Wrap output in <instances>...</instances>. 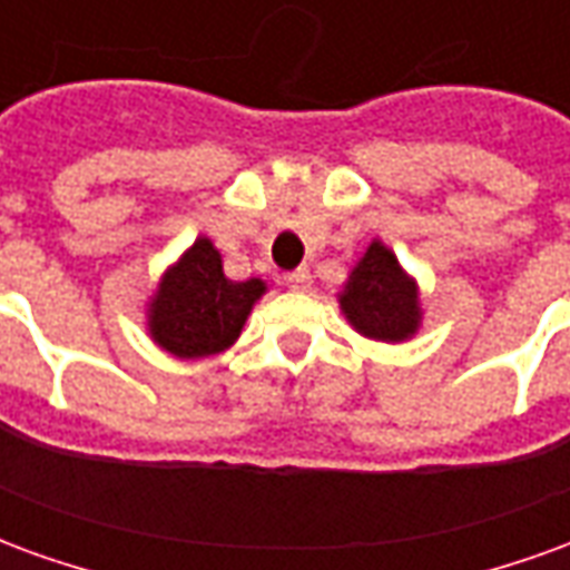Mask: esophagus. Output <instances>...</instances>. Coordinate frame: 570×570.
Wrapping results in <instances>:
<instances>
[{"label": "esophagus", "mask_w": 570, "mask_h": 570, "mask_svg": "<svg viewBox=\"0 0 570 570\" xmlns=\"http://www.w3.org/2000/svg\"><path fill=\"white\" fill-rule=\"evenodd\" d=\"M284 284L289 286V289H296V293H305V289H311V272L308 268H296V272L286 274Z\"/></svg>", "instance_id": "34e87169"}]
</instances>
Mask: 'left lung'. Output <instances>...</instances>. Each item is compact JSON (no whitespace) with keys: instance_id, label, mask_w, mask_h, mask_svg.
<instances>
[{"instance_id":"8db88e82","label":"left lung","mask_w":570,"mask_h":570,"mask_svg":"<svg viewBox=\"0 0 570 570\" xmlns=\"http://www.w3.org/2000/svg\"><path fill=\"white\" fill-rule=\"evenodd\" d=\"M335 302L351 330L372 342L400 345L415 338L424 323L419 281L400 265L382 237H375L354 262Z\"/></svg>"}]
</instances>
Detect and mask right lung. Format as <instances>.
I'll return each instance as SVG.
<instances>
[{
	"mask_svg": "<svg viewBox=\"0 0 570 570\" xmlns=\"http://www.w3.org/2000/svg\"><path fill=\"white\" fill-rule=\"evenodd\" d=\"M268 293L262 277L228 281L223 253L207 235L170 262L146 298V333L176 360L216 357L235 345L253 305Z\"/></svg>",
	"mask_w": 570,
	"mask_h": 570,
	"instance_id": "obj_1",
	"label": "right lung"
}]
</instances>
